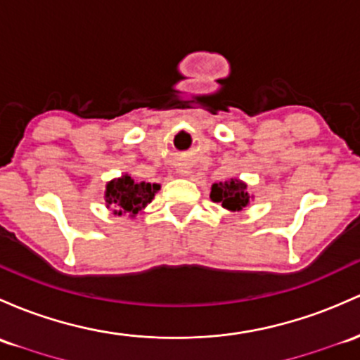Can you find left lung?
<instances>
[{"instance_id":"1","label":"left lung","mask_w":360,"mask_h":360,"mask_svg":"<svg viewBox=\"0 0 360 360\" xmlns=\"http://www.w3.org/2000/svg\"><path fill=\"white\" fill-rule=\"evenodd\" d=\"M211 200L221 202V206L230 211H240L249 204L247 185L237 179L214 184L211 188Z\"/></svg>"}]
</instances>
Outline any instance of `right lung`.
Instances as JSON below:
<instances>
[{"label":"right lung","mask_w":360,"mask_h":360,"mask_svg":"<svg viewBox=\"0 0 360 360\" xmlns=\"http://www.w3.org/2000/svg\"><path fill=\"white\" fill-rule=\"evenodd\" d=\"M156 191H160L158 184H146V181L132 180V176L123 175L122 179L110 181L106 185V202L115 214H137L142 207H146L153 200Z\"/></svg>","instance_id":"right-lung-1"}]
</instances>
